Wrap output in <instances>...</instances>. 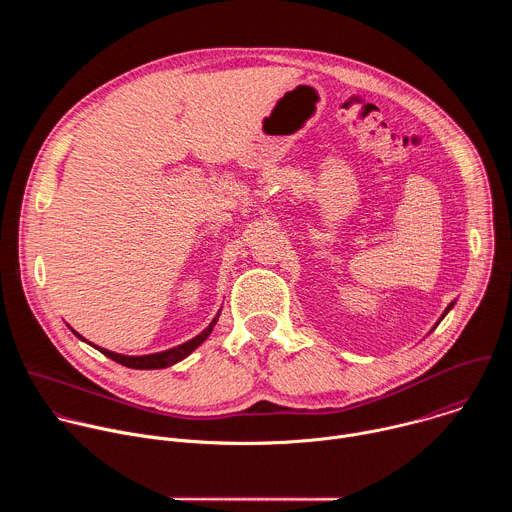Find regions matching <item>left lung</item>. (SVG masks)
<instances>
[{
    "mask_svg": "<svg viewBox=\"0 0 512 512\" xmlns=\"http://www.w3.org/2000/svg\"><path fill=\"white\" fill-rule=\"evenodd\" d=\"M452 306H454V302H452V304H450V306H448V308H446V310H444V314H442V318H440V320H437V324H440V322H442V320H444V318H446V314H448V312H450V310H452ZM437 324H435V326H437ZM435 326H433V328H431V330H435Z\"/></svg>",
    "mask_w": 512,
    "mask_h": 512,
    "instance_id": "8db88e82",
    "label": "left lung"
}]
</instances>
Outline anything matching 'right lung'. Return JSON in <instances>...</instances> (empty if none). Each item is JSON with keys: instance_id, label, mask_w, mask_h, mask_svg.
<instances>
[{"instance_id": "right-lung-1", "label": "right lung", "mask_w": 512, "mask_h": 512, "mask_svg": "<svg viewBox=\"0 0 512 512\" xmlns=\"http://www.w3.org/2000/svg\"><path fill=\"white\" fill-rule=\"evenodd\" d=\"M218 316H221V310H218V314L212 318V322L198 334V336H194L192 340H188V342H184V344H178V346H174V348H168V350H162V352H154V354H141V356H129V354H119V352H113V350H107V348H101V346H97V344H93V342H89V340H85L79 332H75L72 330L70 326V330H72V334H75L77 338H81L83 342H87V344H91V346H95L99 352H103L105 356H109L111 360H115V362H119V364H123V367H129V369H137V371H152V369H166V367H172V364H176V362H180V360H184L188 354H192L208 336H210V332H212V328H214V324L218 322Z\"/></svg>"}]
</instances>
